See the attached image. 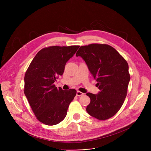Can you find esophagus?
Returning <instances> with one entry per match:
<instances>
[{
  "label": "esophagus",
  "mask_w": 151,
  "mask_h": 151,
  "mask_svg": "<svg viewBox=\"0 0 151 151\" xmlns=\"http://www.w3.org/2000/svg\"><path fill=\"white\" fill-rule=\"evenodd\" d=\"M84 94L83 93H82V92H81V91H78L77 92H76V96H83Z\"/></svg>",
  "instance_id": "obj_1"
}]
</instances>
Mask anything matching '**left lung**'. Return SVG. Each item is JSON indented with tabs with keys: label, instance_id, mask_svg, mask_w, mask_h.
I'll list each match as a JSON object with an SVG mask.
<instances>
[{
	"label": "left lung",
	"instance_id": "1",
	"mask_svg": "<svg viewBox=\"0 0 151 151\" xmlns=\"http://www.w3.org/2000/svg\"><path fill=\"white\" fill-rule=\"evenodd\" d=\"M76 55L87 64L100 90L97 94L87 93L91 100L87 112L99 120L112 117L127 96L130 80L127 62L115 48L106 44L82 46Z\"/></svg>",
	"mask_w": 151,
	"mask_h": 151
}]
</instances>
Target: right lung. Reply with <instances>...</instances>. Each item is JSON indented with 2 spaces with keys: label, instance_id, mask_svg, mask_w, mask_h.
<instances>
[{
  "label": "right lung",
  "instance_id": "right-lung-1",
  "mask_svg": "<svg viewBox=\"0 0 151 151\" xmlns=\"http://www.w3.org/2000/svg\"><path fill=\"white\" fill-rule=\"evenodd\" d=\"M79 46H52L39 51L26 72L24 92L37 119L47 125H54L67 115L75 89L63 90L54 84L64 72L67 61Z\"/></svg>",
  "mask_w": 151,
  "mask_h": 151
}]
</instances>
